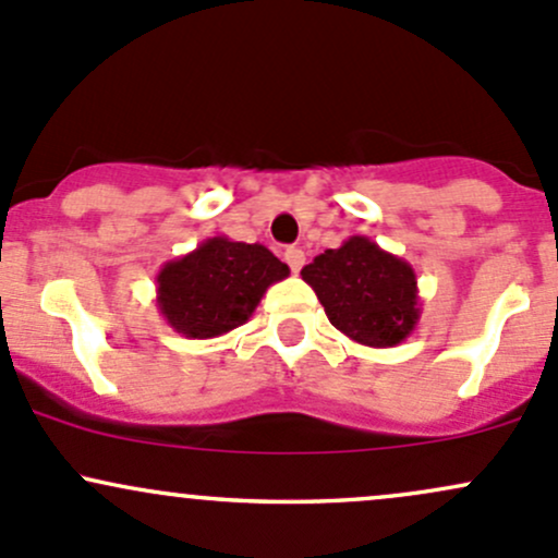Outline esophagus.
<instances>
[{
    "label": "esophagus",
    "instance_id": "esophagus-1",
    "mask_svg": "<svg viewBox=\"0 0 558 558\" xmlns=\"http://www.w3.org/2000/svg\"><path fill=\"white\" fill-rule=\"evenodd\" d=\"M286 262H289V267L294 269V272H299V269L304 267V251L296 248V245H291V248H286Z\"/></svg>",
    "mask_w": 558,
    "mask_h": 558
}]
</instances>
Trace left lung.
Instances as JSON below:
<instances>
[{
  "instance_id": "left-lung-1",
  "label": "left lung",
  "mask_w": 558,
  "mask_h": 558,
  "mask_svg": "<svg viewBox=\"0 0 558 558\" xmlns=\"http://www.w3.org/2000/svg\"><path fill=\"white\" fill-rule=\"evenodd\" d=\"M333 328L366 348H396L420 324L417 272L401 256L353 234L302 269Z\"/></svg>"
}]
</instances>
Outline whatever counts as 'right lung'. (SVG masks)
Segmentation results:
<instances>
[{
	"label": "right lung",
	"mask_w": 558,
	"mask_h": 558,
	"mask_svg": "<svg viewBox=\"0 0 558 558\" xmlns=\"http://www.w3.org/2000/svg\"><path fill=\"white\" fill-rule=\"evenodd\" d=\"M289 264L264 245L219 234L162 264L157 310L181 337L214 339L243 326L269 286L289 278Z\"/></svg>",
	"instance_id": "add662e5"
}]
</instances>
